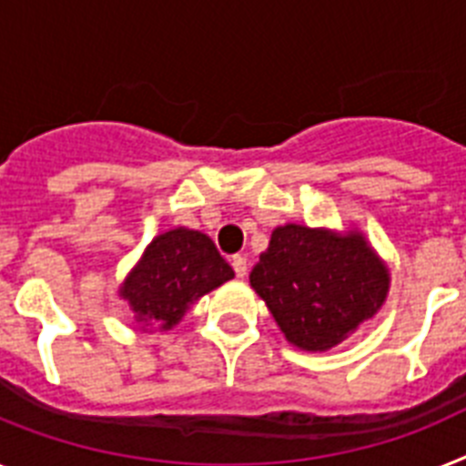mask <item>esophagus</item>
Instances as JSON below:
<instances>
[{
    "label": "esophagus",
    "mask_w": 466,
    "mask_h": 466,
    "mask_svg": "<svg viewBox=\"0 0 466 466\" xmlns=\"http://www.w3.org/2000/svg\"><path fill=\"white\" fill-rule=\"evenodd\" d=\"M232 268H234V275L241 277V279H244L246 272H248V265H246V258L244 256H234L232 258Z\"/></svg>",
    "instance_id": "1"
}]
</instances>
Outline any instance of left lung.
Returning a JSON list of instances; mask_svg holds the SVG:
<instances>
[{"label":"left lung","instance_id":"8db88e82","mask_svg":"<svg viewBox=\"0 0 466 466\" xmlns=\"http://www.w3.org/2000/svg\"><path fill=\"white\" fill-rule=\"evenodd\" d=\"M251 287L293 346L327 350L381 308L389 269L360 234L277 227Z\"/></svg>","mask_w":466,"mask_h":466}]
</instances>
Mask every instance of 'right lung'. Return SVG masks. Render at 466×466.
<instances>
[{
    "mask_svg": "<svg viewBox=\"0 0 466 466\" xmlns=\"http://www.w3.org/2000/svg\"><path fill=\"white\" fill-rule=\"evenodd\" d=\"M232 277L234 269L206 234L179 227L151 241L120 296L135 310L137 322L170 329L194 300Z\"/></svg>",
    "mask_w": 466,
    "mask_h": 466,
    "instance_id": "add662e5",
    "label": "right lung"
}]
</instances>
